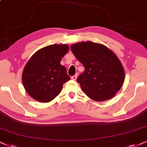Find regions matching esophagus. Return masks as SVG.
<instances>
[{"label": "esophagus", "instance_id": "34e87169", "mask_svg": "<svg viewBox=\"0 0 147 147\" xmlns=\"http://www.w3.org/2000/svg\"><path fill=\"white\" fill-rule=\"evenodd\" d=\"M77 75H75L72 76V77H71V79L72 80H74V81H75V80L77 79Z\"/></svg>", "mask_w": 147, "mask_h": 147}]
</instances>
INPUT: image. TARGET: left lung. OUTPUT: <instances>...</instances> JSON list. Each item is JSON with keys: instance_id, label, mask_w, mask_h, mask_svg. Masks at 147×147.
Listing matches in <instances>:
<instances>
[{"instance_id": "1", "label": "left lung", "mask_w": 147, "mask_h": 147, "mask_svg": "<svg viewBox=\"0 0 147 147\" xmlns=\"http://www.w3.org/2000/svg\"><path fill=\"white\" fill-rule=\"evenodd\" d=\"M71 51L85 67L77 79L85 94L98 102L113 98L125 80L123 66L115 53L91 41L72 45Z\"/></svg>"}]
</instances>
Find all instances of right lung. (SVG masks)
I'll use <instances>...</instances> for the list:
<instances>
[{
    "label": "right lung",
    "mask_w": 147,
    "mask_h": 147,
    "mask_svg": "<svg viewBox=\"0 0 147 147\" xmlns=\"http://www.w3.org/2000/svg\"><path fill=\"white\" fill-rule=\"evenodd\" d=\"M68 49L67 45H51L37 51L27 62L22 82L34 100L42 102L51 101L62 91L63 84L69 81L66 68L60 64Z\"/></svg>",
    "instance_id": "obj_1"
}]
</instances>
